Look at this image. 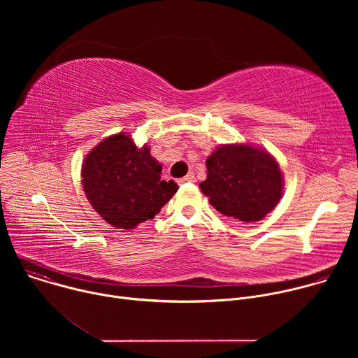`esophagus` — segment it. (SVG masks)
<instances>
[{
  "instance_id": "obj_1",
  "label": "esophagus",
  "mask_w": 358,
  "mask_h": 358,
  "mask_svg": "<svg viewBox=\"0 0 358 358\" xmlns=\"http://www.w3.org/2000/svg\"><path fill=\"white\" fill-rule=\"evenodd\" d=\"M195 178H194V176L192 174H187L185 177H182V178H180L178 180V184H184V182H192Z\"/></svg>"
}]
</instances>
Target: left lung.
Listing matches in <instances>:
<instances>
[{"label": "left lung", "mask_w": 358, "mask_h": 358, "mask_svg": "<svg viewBox=\"0 0 358 358\" xmlns=\"http://www.w3.org/2000/svg\"><path fill=\"white\" fill-rule=\"evenodd\" d=\"M203 195L221 214L242 222H257L279 202L283 178L269 152L249 144H228L207 159Z\"/></svg>", "instance_id": "obj_1"}]
</instances>
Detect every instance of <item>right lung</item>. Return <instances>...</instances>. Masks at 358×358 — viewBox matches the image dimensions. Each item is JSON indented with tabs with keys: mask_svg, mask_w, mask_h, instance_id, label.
Masks as SVG:
<instances>
[{
	"mask_svg": "<svg viewBox=\"0 0 358 358\" xmlns=\"http://www.w3.org/2000/svg\"><path fill=\"white\" fill-rule=\"evenodd\" d=\"M85 194L94 211L119 229H133L152 220L177 192L178 185L162 180V164L119 133L99 143L82 167Z\"/></svg>",
	"mask_w": 358,
	"mask_h": 358,
	"instance_id": "add662e5",
	"label": "right lung"
}]
</instances>
